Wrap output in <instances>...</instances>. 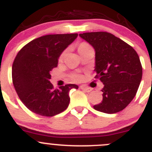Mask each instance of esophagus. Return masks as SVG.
I'll list each match as a JSON object with an SVG mask.
<instances>
[{"instance_id": "34e87169", "label": "esophagus", "mask_w": 152, "mask_h": 152, "mask_svg": "<svg viewBox=\"0 0 152 152\" xmlns=\"http://www.w3.org/2000/svg\"><path fill=\"white\" fill-rule=\"evenodd\" d=\"M80 88H81L83 91H86V92H90V91L92 90L91 88H88V87H86L85 86H80Z\"/></svg>"}]
</instances>
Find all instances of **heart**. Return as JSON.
I'll return each mask as SVG.
<instances>
[{
	"label": "heart",
	"mask_w": 152,
	"mask_h": 152,
	"mask_svg": "<svg viewBox=\"0 0 152 152\" xmlns=\"http://www.w3.org/2000/svg\"><path fill=\"white\" fill-rule=\"evenodd\" d=\"M88 47H90V45H88V43H86V42H82V43H80L79 45H78V50H79V51H81L82 50H84V49L87 48H88ZM66 50H64L62 53H61V55H60V57H59V61H63L64 55H65V54H66ZM71 79L76 82H79L81 80L82 76L81 75L77 74V73H75V74H73L72 76H71Z\"/></svg>",
	"instance_id": "1"
}]
</instances>
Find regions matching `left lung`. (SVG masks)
Masks as SVG:
<instances>
[{
    "label": "left lung",
    "instance_id": "obj_1",
    "mask_svg": "<svg viewBox=\"0 0 152 152\" xmlns=\"http://www.w3.org/2000/svg\"><path fill=\"white\" fill-rule=\"evenodd\" d=\"M95 50V79L104 84L103 100L94 109L106 113L124 110L136 96L142 76L136 51L129 45L107 32L79 34Z\"/></svg>",
    "mask_w": 152,
    "mask_h": 152
}]
</instances>
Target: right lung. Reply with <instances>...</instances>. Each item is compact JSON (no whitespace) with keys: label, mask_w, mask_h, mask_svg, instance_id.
Listing matches in <instances>:
<instances>
[{"label":"right lung","mask_w":152,"mask_h":152,"mask_svg":"<svg viewBox=\"0 0 152 152\" xmlns=\"http://www.w3.org/2000/svg\"><path fill=\"white\" fill-rule=\"evenodd\" d=\"M77 36L74 33L39 37L26 45L15 57L13 84L21 102L33 113L53 117L67 108L69 90L79 87L68 84L54 89L50 71L57 67L58 57Z\"/></svg>","instance_id":"add662e5"}]
</instances>
